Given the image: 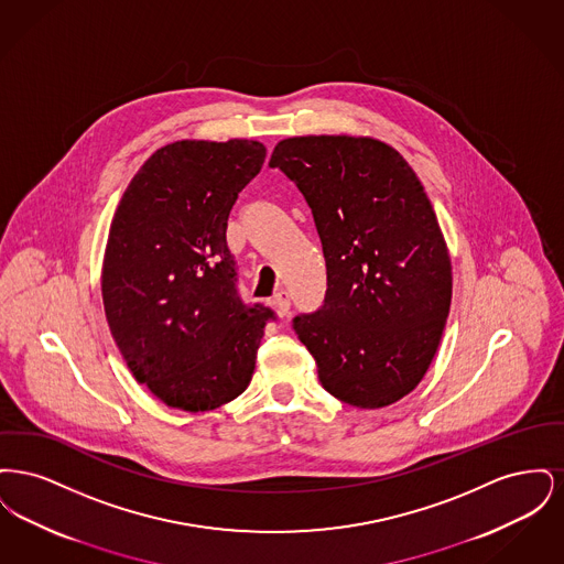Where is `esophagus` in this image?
I'll use <instances>...</instances> for the list:
<instances>
[{"mask_svg":"<svg viewBox=\"0 0 564 564\" xmlns=\"http://www.w3.org/2000/svg\"><path fill=\"white\" fill-rule=\"evenodd\" d=\"M272 306L281 317H285L290 313V294L285 290H279L276 294L272 295Z\"/></svg>","mask_w":564,"mask_h":564,"instance_id":"34e87169","label":"esophagus"}]
</instances>
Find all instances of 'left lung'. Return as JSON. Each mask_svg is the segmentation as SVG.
Wrapping results in <instances>:
<instances>
[{"instance_id":"left-lung-1","label":"left lung","mask_w":564,"mask_h":564,"mask_svg":"<svg viewBox=\"0 0 564 564\" xmlns=\"http://www.w3.org/2000/svg\"><path fill=\"white\" fill-rule=\"evenodd\" d=\"M304 194L322 239L327 292L297 315L323 389L376 410L427 375L453 300V264L427 192L389 143L355 134L281 139L270 156Z\"/></svg>"}]
</instances>
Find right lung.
I'll list each match as a JSON object with an SVG mask.
<instances>
[{"label":"right lung","instance_id":"add662e5","mask_svg":"<svg viewBox=\"0 0 564 564\" xmlns=\"http://www.w3.org/2000/svg\"><path fill=\"white\" fill-rule=\"evenodd\" d=\"M253 139H182L134 173L109 226L101 295L134 378L162 403L207 412L247 389L272 311L237 294L228 215L262 169Z\"/></svg>","mask_w":564,"mask_h":564}]
</instances>
